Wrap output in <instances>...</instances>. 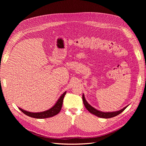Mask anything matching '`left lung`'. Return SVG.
<instances>
[{"label":"left lung","instance_id":"obj_1","mask_svg":"<svg viewBox=\"0 0 146 146\" xmlns=\"http://www.w3.org/2000/svg\"><path fill=\"white\" fill-rule=\"evenodd\" d=\"M82 100H83V103H84V105L86 107V108L92 114L96 115L97 117H100V118H112L114 117L115 116L118 115V114H119L120 113H121L125 109L127 106L125 107L123 109L117 111H115V112H102L100 111H99L96 109H95V108H94L93 107H92L90 105H89L88 103L86 101L84 95V94L82 95Z\"/></svg>","mask_w":146,"mask_h":146}]
</instances>
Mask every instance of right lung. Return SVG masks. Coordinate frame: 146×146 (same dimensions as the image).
Here are the masks:
<instances>
[{
	"label": "right lung",
	"instance_id": "right-lung-1",
	"mask_svg": "<svg viewBox=\"0 0 146 146\" xmlns=\"http://www.w3.org/2000/svg\"><path fill=\"white\" fill-rule=\"evenodd\" d=\"M66 92H65L63 94L61 95V96L59 98L58 100L55 103V105L50 109L43 111V112H40V113H31L25 110H24L23 109L19 108V109L23 113L26 114L27 115L32 117V118H48L51 117H53L56 114H58L62 108V104H63V100L65 95H66Z\"/></svg>",
	"mask_w": 146,
	"mask_h": 146
}]
</instances>
